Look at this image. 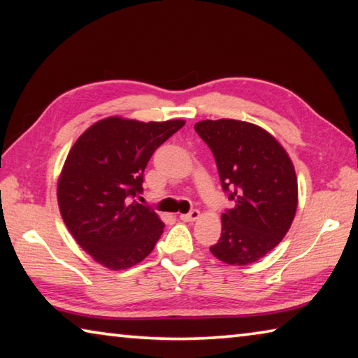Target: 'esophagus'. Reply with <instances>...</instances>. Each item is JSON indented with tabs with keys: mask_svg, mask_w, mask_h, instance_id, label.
I'll return each mask as SVG.
<instances>
[{
	"mask_svg": "<svg viewBox=\"0 0 358 358\" xmlns=\"http://www.w3.org/2000/svg\"><path fill=\"white\" fill-rule=\"evenodd\" d=\"M199 217H201V211H199V210H192L186 215H180V220L185 221V222H192V221L199 220Z\"/></svg>",
	"mask_w": 358,
	"mask_h": 358,
	"instance_id": "1",
	"label": "esophagus"
}]
</instances>
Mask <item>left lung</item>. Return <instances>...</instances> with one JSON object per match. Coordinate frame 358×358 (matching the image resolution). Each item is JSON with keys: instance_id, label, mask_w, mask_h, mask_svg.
Segmentation results:
<instances>
[{"instance_id": "left-lung-1", "label": "left lung", "mask_w": 358, "mask_h": 358, "mask_svg": "<svg viewBox=\"0 0 358 358\" xmlns=\"http://www.w3.org/2000/svg\"><path fill=\"white\" fill-rule=\"evenodd\" d=\"M194 129L215 156L222 189L235 207L222 213L221 238L210 248L229 265H250L280 243L299 205L292 161L265 129L238 120H203Z\"/></svg>"}]
</instances>
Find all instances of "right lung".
I'll use <instances>...</instances> for the list:
<instances>
[{"label": "right lung", "instance_id": "right-lung-1", "mask_svg": "<svg viewBox=\"0 0 358 358\" xmlns=\"http://www.w3.org/2000/svg\"><path fill=\"white\" fill-rule=\"evenodd\" d=\"M183 126L108 117L72 145L58 178L59 213L77 245L106 268L137 265L159 240L164 222L132 199L151 155Z\"/></svg>", "mask_w": 358, "mask_h": 358}]
</instances>
